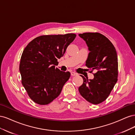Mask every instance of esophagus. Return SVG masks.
<instances>
[{
  "mask_svg": "<svg viewBox=\"0 0 135 135\" xmlns=\"http://www.w3.org/2000/svg\"><path fill=\"white\" fill-rule=\"evenodd\" d=\"M71 75L72 76H75V75H77L78 74H77L76 73H75V72L72 71V72H71Z\"/></svg>",
  "mask_w": 135,
  "mask_h": 135,
  "instance_id": "1",
  "label": "esophagus"
}]
</instances>
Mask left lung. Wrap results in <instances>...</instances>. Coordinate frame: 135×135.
Masks as SVG:
<instances>
[{"instance_id": "1", "label": "left lung", "mask_w": 135, "mask_h": 135, "mask_svg": "<svg viewBox=\"0 0 135 135\" xmlns=\"http://www.w3.org/2000/svg\"><path fill=\"white\" fill-rule=\"evenodd\" d=\"M79 36L87 44L89 51L85 66L95 70L92 79H83L79 87L81 96L93 104H99L110 95L117 81L118 57L115 47L110 40L98 32H85Z\"/></svg>"}]
</instances>
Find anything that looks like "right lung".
Instances as JSON below:
<instances>
[{
  "mask_svg": "<svg viewBox=\"0 0 135 135\" xmlns=\"http://www.w3.org/2000/svg\"><path fill=\"white\" fill-rule=\"evenodd\" d=\"M75 37L74 34L40 36L24 49L19 68L21 82L35 103L47 105L59 96L70 73L55 65Z\"/></svg>",
  "mask_w": 135,
  "mask_h": 135,
  "instance_id": "add662e5",
  "label": "right lung"
}]
</instances>
